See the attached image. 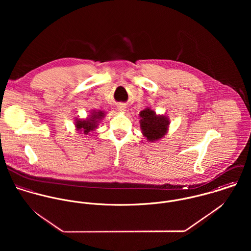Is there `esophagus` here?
Here are the masks:
<instances>
[{
  "instance_id": "esophagus-1",
  "label": "esophagus",
  "mask_w": 251,
  "mask_h": 251,
  "mask_svg": "<svg viewBox=\"0 0 251 251\" xmlns=\"http://www.w3.org/2000/svg\"><path fill=\"white\" fill-rule=\"evenodd\" d=\"M126 104H124V103H120V104L118 105V109H119L120 111H122V112H124V111L126 110Z\"/></svg>"
}]
</instances>
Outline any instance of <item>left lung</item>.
<instances>
[{"label": "left lung", "instance_id": "left-lung-1", "mask_svg": "<svg viewBox=\"0 0 251 251\" xmlns=\"http://www.w3.org/2000/svg\"><path fill=\"white\" fill-rule=\"evenodd\" d=\"M140 117L143 134L149 141H154L163 137L169 123L164 116H156L153 111L147 108L140 112Z\"/></svg>", "mask_w": 251, "mask_h": 251}]
</instances>
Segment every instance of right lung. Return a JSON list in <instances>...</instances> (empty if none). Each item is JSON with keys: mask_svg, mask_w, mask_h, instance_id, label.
Here are the masks:
<instances>
[{"mask_svg": "<svg viewBox=\"0 0 251 251\" xmlns=\"http://www.w3.org/2000/svg\"><path fill=\"white\" fill-rule=\"evenodd\" d=\"M103 116L102 112H96L92 115V118L85 120V121H77L76 122V127L78 130L84 131V134H88L91 130H94L97 126L96 120H100Z\"/></svg>", "mask_w": 251, "mask_h": 251, "instance_id": "right-lung-1", "label": "right lung"}]
</instances>
